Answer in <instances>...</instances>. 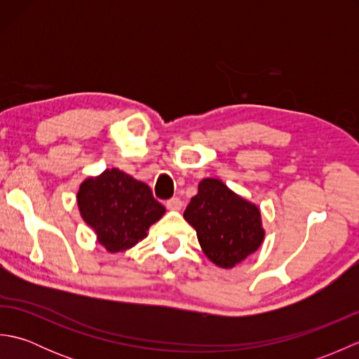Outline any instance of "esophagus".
Listing matches in <instances>:
<instances>
[{
	"label": "esophagus",
	"mask_w": 359,
	"mask_h": 359,
	"mask_svg": "<svg viewBox=\"0 0 359 359\" xmlns=\"http://www.w3.org/2000/svg\"><path fill=\"white\" fill-rule=\"evenodd\" d=\"M182 205H184V202H182L179 197H172V199L166 201V208L171 211H179L182 208Z\"/></svg>",
	"instance_id": "esophagus-1"
}]
</instances>
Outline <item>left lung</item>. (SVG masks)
I'll list each match as a JSON object with an SVG mask.
<instances>
[{"label": "left lung", "instance_id": "1", "mask_svg": "<svg viewBox=\"0 0 359 359\" xmlns=\"http://www.w3.org/2000/svg\"><path fill=\"white\" fill-rule=\"evenodd\" d=\"M184 217L196 230L205 256L220 269H233L245 261L265 238L257 205L236 194L219 179L201 182Z\"/></svg>", "mask_w": 359, "mask_h": 359}]
</instances>
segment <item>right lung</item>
<instances>
[{
  "mask_svg": "<svg viewBox=\"0 0 359 359\" xmlns=\"http://www.w3.org/2000/svg\"><path fill=\"white\" fill-rule=\"evenodd\" d=\"M77 205L83 220L95 231L97 242L109 253L135 247L166 211L147 184L118 168L83 180Z\"/></svg>",
  "mask_w": 359,
  "mask_h": 359,
  "instance_id": "right-lung-1",
  "label": "right lung"
}]
</instances>
